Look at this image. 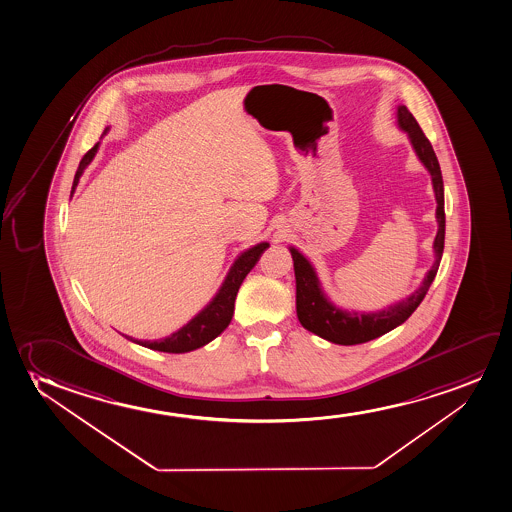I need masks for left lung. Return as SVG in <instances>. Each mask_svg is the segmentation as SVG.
I'll use <instances>...</instances> for the list:
<instances>
[{"label": "left lung", "mask_w": 512, "mask_h": 512, "mask_svg": "<svg viewBox=\"0 0 512 512\" xmlns=\"http://www.w3.org/2000/svg\"><path fill=\"white\" fill-rule=\"evenodd\" d=\"M396 125L399 130L406 133L417 154L420 163L431 175L432 189L436 198V220H438V233L432 243L434 250V264L425 273L422 283L415 292L405 299L394 302L391 306L379 311H349L332 302L326 295L318 273L304 253L299 252L295 246H288L292 253L293 271H295V288H297V316L300 325L306 330L318 335L321 339L340 346H356L368 340L377 339L384 333L391 332L396 326L403 325L406 319L412 316L413 311L424 300L432 281L438 273L439 262L443 257L445 248V187L439 168L438 158L434 154L431 142L427 140L424 132L420 130L419 123L406 106H398L396 111Z\"/></svg>", "instance_id": "left-lung-1"}]
</instances>
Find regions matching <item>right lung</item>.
Listing matches in <instances>:
<instances>
[{
    "label": "right lung",
    "instance_id": "obj_1",
    "mask_svg": "<svg viewBox=\"0 0 512 512\" xmlns=\"http://www.w3.org/2000/svg\"><path fill=\"white\" fill-rule=\"evenodd\" d=\"M107 132H109V128L104 130L102 137ZM99 146L100 142H97L83 156V160L80 161V166H78L76 175H74L73 187H71V198H73L74 191L78 187L81 175L87 170V166L92 163L95 154L99 151ZM266 248H269V243L262 241V243L246 248L245 252L239 253L238 257L234 259L233 266L229 267L226 278L222 281V285L219 286L217 293L213 295L212 300L191 321H187L186 325L179 328L177 332H173L172 335H168L165 339L160 340H137L133 339V337H128V335H125V337L135 342V344H139V346L147 347V349L172 352V354L191 352L194 349L206 346L208 342L217 339L220 333L224 332L229 323H231L234 312V300H236V295H238L239 286L243 283V279L246 278V274L250 273L253 266L257 264V260H259L260 255L264 253Z\"/></svg>",
    "mask_w": 512,
    "mask_h": 512
}]
</instances>
